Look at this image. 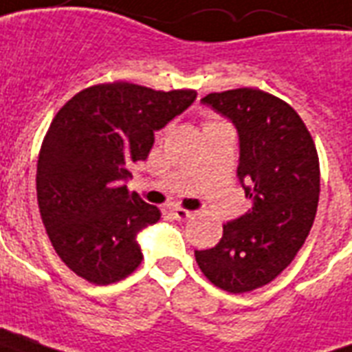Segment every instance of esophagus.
<instances>
[{
    "label": "esophagus",
    "instance_id": "obj_1",
    "mask_svg": "<svg viewBox=\"0 0 352 352\" xmlns=\"http://www.w3.org/2000/svg\"><path fill=\"white\" fill-rule=\"evenodd\" d=\"M171 215H173L177 221H188L193 217V212H190V210H184V208H173L171 210Z\"/></svg>",
    "mask_w": 352,
    "mask_h": 352
}]
</instances>
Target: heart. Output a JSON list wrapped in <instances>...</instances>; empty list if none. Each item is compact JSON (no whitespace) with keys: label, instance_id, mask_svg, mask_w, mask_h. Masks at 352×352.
I'll use <instances>...</instances> for the list:
<instances>
[{"label":"heart","instance_id":"heart-1","mask_svg":"<svg viewBox=\"0 0 352 352\" xmlns=\"http://www.w3.org/2000/svg\"><path fill=\"white\" fill-rule=\"evenodd\" d=\"M208 124H217V122H215V120H208V122H206V124H204V126H208Z\"/></svg>","mask_w":352,"mask_h":352}]
</instances>
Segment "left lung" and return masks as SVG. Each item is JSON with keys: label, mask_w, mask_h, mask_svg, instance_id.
Returning <instances> with one entry per match:
<instances>
[{"label": "left lung", "mask_w": 352, "mask_h": 352, "mask_svg": "<svg viewBox=\"0 0 352 352\" xmlns=\"http://www.w3.org/2000/svg\"><path fill=\"white\" fill-rule=\"evenodd\" d=\"M239 133L237 179L252 208L223 225L199 268L219 289L243 294L276 279L305 243L320 199V160L311 133L292 107L254 87L203 98Z\"/></svg>", "instance_id": "obj_1"}]
</instances>
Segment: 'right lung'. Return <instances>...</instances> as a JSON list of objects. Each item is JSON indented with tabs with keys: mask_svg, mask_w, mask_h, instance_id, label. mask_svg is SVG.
Masks as SVG:
<instances>
[{
	"mask_svg": "<svg viewBox=\"0 0 352 352\" xmlns=\"http://www.w3.org/2000/svg\"><path fill=\"white\" fill-rule=\"evenodd\" d=\"M195 96L193 89L98 84L52 118L38 157V206L54 250L76 276L109 285L137 270V234L160 219V210L127 190L129 166L148 159L155 131Z\"/></svg>",
	"mask_w": 352,
	"mask_h": 352,
	"instance_id": "add662e5",
	"label": "right lung"
}]
</instances>
